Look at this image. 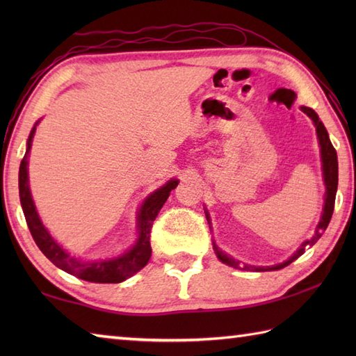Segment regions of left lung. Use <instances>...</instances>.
I'll use <instances>...</instances> for the list:
<instances>
[{"mask_svg":"<svg viewBox=\"0 0 356 356\" xmlns=\"http://www.w3.org/2000/svg\"><path fill=\"white\" fill-rule=\"evenodd\" d=\"M303 113L311 118L315 124L316 128V136H318V142H320V151H321V162H323V177H324V185H326V194H324V208H323V216H321V220L316 226V231H315V236L311 240H306L303 245H301L297 251L293 252V255L291 257L289 260H286L280 264H275V266H249V264H245L243 269L245 270H255V272H264V270H278V269H283L287 264H291L293 260H297L300 255L305 254V249L306 246H314L316 241L320 240L323 231H326L327 225L332 218V214H334V207H335V195H337V188H338V159H337V151L332 145V142L329 139V134L326 127L323 125V122L320 120L318 115L309 107H301ZM207 218L209 220V214L207 213ZM213 248H214V252L218 257V260L222 263L228 264V266H232L236 269H240V261L232 259L228 254H225L223 251L218 249V246L213 241Z\"/></svg>","mask_w":356,"mask_h":356,"instance_id":"obj_1","label":"left lung"}]
</instances>
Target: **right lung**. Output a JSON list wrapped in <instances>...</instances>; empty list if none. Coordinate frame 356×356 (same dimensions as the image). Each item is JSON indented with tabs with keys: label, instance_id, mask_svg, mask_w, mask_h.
<instances>
[{
	"label": "right lung",
	"instance_id": "obj_1",
	"mask_svg": "<svg viewBox=\"0 0 356 356\" xmlns=\"http://www.w3.org/2000/svg\"><path fill=\"white\" fill-rule=\"evenodd\" d=\"M40 122V120H38ZM30 131V136L27 139V149L26 154L22 157L19 165V200L22 211H24V217L27 226L30 229V234L35 240L38 248L41 249V252L47 257V259L58 266L59 269L65 270L67 274H72L81 280L92 283H120L124 280L130 278L136 272H139L145 264L148 263L151 257V245H149V232L153 222L159 214V211L163 207V203L168 199L170 193L177 186L179 180L171 179L163 186L159 188L153 194H149L142 203V207L138 213V232L139 237L136 240V243L125 251L122 255L115 257L110 260H96V261H82L76 257L69 255L64 249L56 243V240L53 238L49 231L45 229L42 225L40 216L36 213L35 203L30 194L29 188V172H27V157L30 147H32V139L35 136L36 125Z\"/></svg>",
	"mask_w": 356,
	"mask_h": 356
}]
</instances>
